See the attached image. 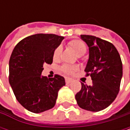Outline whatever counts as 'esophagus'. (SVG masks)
Wrapping results in <instances>:
<instances>
[{"mask_svg":"<svg viewBox=\"0 0 130 130\" xmlns=\"http://www.w3.org/2000/svg\"><path fill=\"white\" fill-rule=\"evenodd\" d=\"M71 81H72V79H71V78H68V77H66V78H65V83H66V84H70Z\"/></svg>","mask_w":130,"mask_h":130,"instance_id":"1","label":"esophagus"}]
</instances>
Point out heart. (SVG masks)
<instances>
[{"label": "heart", "mask_w": 130, "mask_h": 130, "mask_svg": "<svg viewBox=\"0 0 130 130\" xmlns=\"http://www.w3.org/2000/svg\"><path fill=\"white\" fill-rule=\"evenodd\" d=\"M68 45L72 50H74L77 53V54L78 56H83L84 54H85V53L87 51V46H86L85 43L80 40H72L68 43ZM61 52H62V46H58L53 51V60L59 59ZM77 68H78L75 65H64L62 66L61 70L63 73H65V74H71L74 71H76L77 70Z\"/></svg>", "instance_id": "obj_1"}]
</instances>
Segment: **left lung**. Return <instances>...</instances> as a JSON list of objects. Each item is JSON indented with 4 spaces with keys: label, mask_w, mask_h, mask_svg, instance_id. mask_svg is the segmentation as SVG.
Segmentation results:
<instances>
[{
    "label": "left lung",
    "mask_w": 130,
    "mask_h": 130,
    "mask_svg": "<svg viewBox=\"0 0 130 130\" xmlns=\"http://www.w3.org/2000/svg\"><path fill=\"white\" fill-rule=\"evenodd\" d=\"M80 37L89 46V60L84 71L86 77L90 75L92 84L81 83L75 99L81 108L99 111L108 107L119 92L123 75L121 59L111 43L92 35Z\"/></svg>",
    "instance_id": "obj_1"
}]
</instances>
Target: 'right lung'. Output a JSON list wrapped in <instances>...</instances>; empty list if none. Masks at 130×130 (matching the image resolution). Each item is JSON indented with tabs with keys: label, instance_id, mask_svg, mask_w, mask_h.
<instances>
[{
	"label": "right lung",
	"instance_id": "obj_1",
	"mask_svg": "<svg viewBox=\"0 0 130 130\" xmlns=\"http://www.w3.org/2000/svg\"><path fill=\"white\" fill-rule=\"evenodd\" d=\"M64 37L37 34L20 40L14 47L9 62V82L17 101L28 111L41 113L56 105L65 78L41 76L43 64L53 63L54 50Z\"/></svg>",
	"mask_w": 130,
	"mask_h": 130
}]
</instances>
